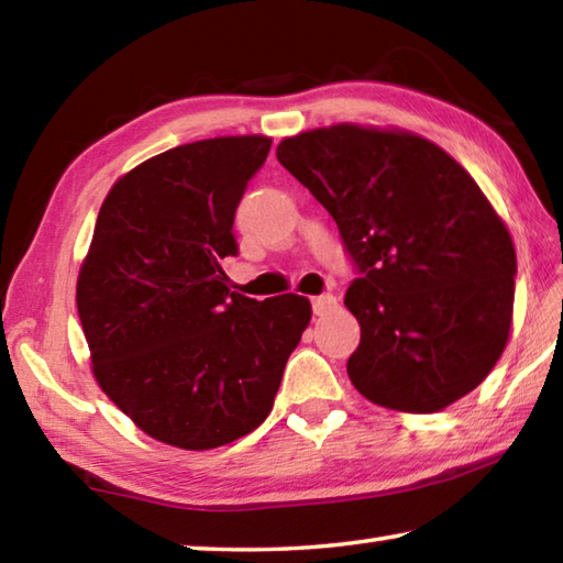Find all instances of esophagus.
<instances>
[{"label": "esophagus", "instance_id": "obj_1", "mask_svg": "<svg viewBox=\"0 0 563 563\" xmlns=\"http://www.w3.org/2000/svg\"><path fill=\"white\" fill-rule=\"evenodd\" d=\"M335 308H338L335 295L325 292V295H318V298H312V312H316V316H325V312L335 310Z\"/></svg>", "mask_w": 563, "mask_h": 563}]
</instances>
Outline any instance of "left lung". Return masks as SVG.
<instances>
[{
    "label": "left lung",
    "mask_w": 563,
    "mask_h": 563,
    "mask_svg": "<svg viewBox=\"0 0 563 563\" xmlns=\"http://www.w3.org/2000/svg\"><path fill=\"white\" fill-rule=\"evenodd\" d=\"M280 164L335 218L360 278L347 375L369 402L437 412L497 365L517 253L474 178L432 141L352 123L285 139Z\"/></svg>",
    "instance_id": "left-lung-1"
}]
</instances>
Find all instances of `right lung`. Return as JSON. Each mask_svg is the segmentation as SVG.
Wrapping results in <instances>:
<instances>
[{
  "label": "right lung",
  "instance_id": "1",
  "mask_svg": "<svg viewBox=\"0 0 563 563\" xmlns=\"http://www.w3.org/2000/svg\"><path fill=\"white\" fill-rule=\"evenodd\" d=\"M271 151L221 136L158 154L103 201L76 283L97 383L148 437L213 450L271 415L310 300L231 292L235 208Z\"/></svg>",
  "mask_w": 563,
  "mask_h": 563
}]
</instances>
